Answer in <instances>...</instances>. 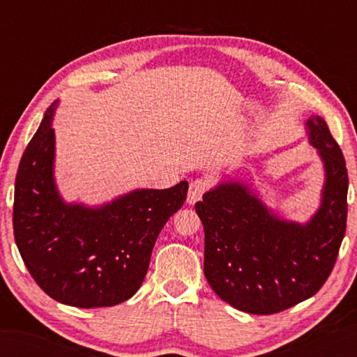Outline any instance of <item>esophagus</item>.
<instances>
[{
  "mask_svg": "<svg viewBox=\"0 0 357 357\" xmlns=\"http://www.w3.org/2000/svg\"><path fill=\"white\" fill-rule=\"evenodd\" d=\"M210 187H211V181L208 178H198V179L192 181L190 187H188L187 202L188 204L198 202L202 198V195L206 193Z\"/></svg>",
  "mask_w": 357,
  "mask_h": 357,
  "instance_id": "obj_1",
  "label": "esophagus"
}]
</instances>
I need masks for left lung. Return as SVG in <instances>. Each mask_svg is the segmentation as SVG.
Segmentation results:
<instances>
[{
    "mask_svg": "<svg viewBox=\"0 0 357 357\" xmlns=\"http://www.w3.org/2000/svg\"><path fill=\"white\" fill-rule=\"evenodd\" d=\"M305 126L325 169L321 207L307 224L279 219L233 181L195 204L206 233L204 275L241 312L273 314L312 298L336 264L347 229V165L322 118Z\"/></svg>",
    "mask_w": 357,
    "mask_h": 357,
    "instance_id": "1",
    "label": "left lung"
}]
</instances>
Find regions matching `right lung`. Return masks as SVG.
<instances>
[{
    "mask_svg": "<svg viewBox=\"0 0 357 357\" xmlns=\"http://www.w3.org/2000/svg\"><path fill=\"white\" fill-rule=\"evenodd\" d=\"M55 105L45 112L18 167L15 242L52 299L78 308L113 307L138 291L158 234L183 207L188 183L135 190L101 207L66 204L53 179Z\"/></svg>",
    "mask_w": 357,
    "mask_h": 357,
    "instance_id": "right-lung-1",
    "label": "right lung"
}]
</instances>
